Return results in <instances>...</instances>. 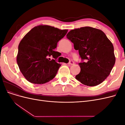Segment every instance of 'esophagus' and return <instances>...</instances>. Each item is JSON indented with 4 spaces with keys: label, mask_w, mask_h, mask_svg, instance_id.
I'll return each instance as SVG.
<instances>
[{
    "label": "esophagus",
    "mask_w": 125,
    "mask_h": 125,
    "mask_svg": "<svg viewBox=\"0 0 125 125\" xmlns=\"http://www.w3.org/2000/svg\"><path fill=\"white\" fill-rule=\"evenodd\" d=\"M74 62L73 61V60H70V61L68 63V64L69 65H74Z\"/></svg>",
    "instance_id": "obj_1"
}]
</instances>
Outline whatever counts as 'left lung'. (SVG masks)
<instances>
[{
    "label": "left lung",
    "instance_id": "8db88e82",
    "mask_svg": "<svg viewBox=\"0 0 125 125\" xmlns=\"http://www.w3.org/2000/svg\"><path fill=\"white\" fill-rule=\"evenodd\" d=\"M67 38L73 43L82 61L75 79L90 86L100 84L106 78L115 63L114 46L101 30L90 26L70 31Z\"/></svg>",
    "mask_w": 125,
    "mask_h": 125
}]
</instances>
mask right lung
<instances>
[{
	"instance_id": "1",
	"label": "right lung",
	"mask_w": 125,
	"mask_h": 125,
	"mask_svg": "<svg viewBox=\"0 0 125 125\" xmlns=\"http://www.w3.org/2000/svg\"><path fill=\"white\" fill-rule=\"evenodd\" d=\"M67 32L68 30L40 25L23 37L18 46L17 61L20 71L28 81L44 84L56 76L61 66L56 59L61 54L55 49ZM50 56L53 59L51 60Z\"/></svg>"
}]
</instances>
